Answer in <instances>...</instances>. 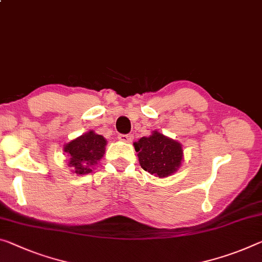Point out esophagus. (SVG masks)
<instances>
[{"instance_id":"esophagus-1","label":"esophagus","mask_w":262,"mask_h":262,"mask_svg":"<svg viewBox=\"0 0 262 262\" xmlns=\"http://www.w3.org/2000/svg\"><path fill=\"white\" fill-rule=\"evenodd\" d=\"M119 140L122 141V142H132L133 140V135L132 134H120L119 135Z\"/></svg>"}]
</instances>
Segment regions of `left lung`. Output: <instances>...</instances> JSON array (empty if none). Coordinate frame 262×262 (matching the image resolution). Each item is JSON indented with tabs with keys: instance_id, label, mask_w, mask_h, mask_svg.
<instances>
[{
	"instance_id": "left-lung-1",
	"label": "left lung",
	"mask_w": 262,
	"mask_h": 262,
	"mask_svg": "<svg viewBox=\"0 0 262 262\" xmlns=\"http://www.w3.org/2000/svg\"><path fill=\"white\" fill-rule=\"evenodd\" d=\"M134 148L142 169L160 178L176 172L183 160L182 144L156 130L134 142Z\"/></svg>"
}]
</instances>
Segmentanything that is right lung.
Here are the masks:
<instances>
[{"label": "right lung", "mask_w": 262, "mask_h": 262, "mask_svg": "<svg viewBox=\"0 0 262 262\" xmlns=\"http://www.w3.org/2000/svg\"><path fill=\"white\" fill-rule=\"evenodd\" d=\"M107 144L102 135L95 134L93 130L72 140L64 146V151L68 156L69 167L77 175H86L92 172V169L98 164L105 154Z\"/></svg>", "instance_id": "right-lung-1"}]
</instances>
